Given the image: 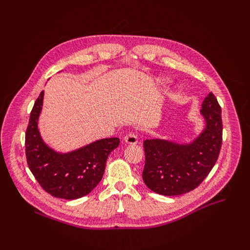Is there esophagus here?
Instances as JSON below:
<instances>
[{"instance_id": "obj_1", "label": "esophagus", "mask_w": 250, "mask_h": 250, "mask_svg": "<svg viewBox=\"0 0 250 250\" xmlns=\"http://www.w3.org/2000/svg\"><path fill=\"white\" fill-rule=\"evenodd\" d=\"M124 140H125V143H128V144H130V145H135V144H137V142H139V139H137V135L134 134V133L126 134L125 136Z\"/></svg>"}]
</instances>
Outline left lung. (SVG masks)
Segmentation results:
<instances>
[{
    "mask_svg": "<svg viewBox=\"0 0 250 250\" xmlns=\"http://www.w3.org/2000/svg\"><path fill=\"white\" fill-rule=\"evenodd\" d=\"M205 129L190 144L162 140L144 142L143 180L162 195H180L195 189L214 167L222 144L221 107L213 93L202 103Z\"/></svg>",
    "mask_w": 250,
    "mask_h": 250,
    "instance_id": "left-lung-1",
    "label": "left lung"
}]
</instances>
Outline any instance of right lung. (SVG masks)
I'll use <instances>...</instances> for the list:
<instances>
[{
  "label": "right lung",
  "instance_id": "right-lung-1",
  "mask_svg": "<svg viewBox=\"0 0 250 250\" xmlns=\"http://www.w3.org/2000/svg\"><path fill=\"white\" fill-rule=\"evenodd\" d=\"M43 98L42 91L31 110L25 131L28 167L47 193L65 200L83 198L101 182L108 155L118 147L120 141L118 137H110L68 153L54 151L42 140L37 129Z\"/></svg>",
  "mask_w": 250,
  "mask_h": 250
}]
</instances>
